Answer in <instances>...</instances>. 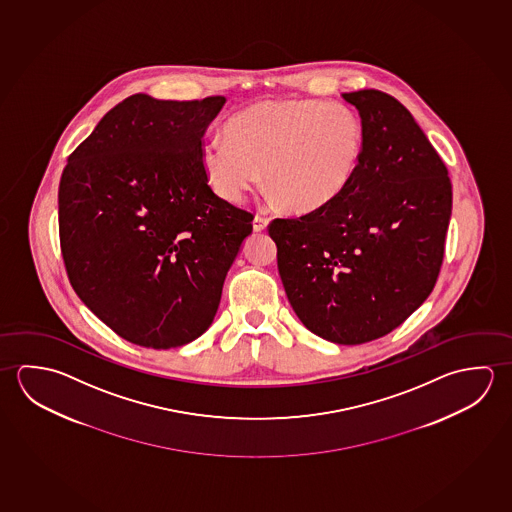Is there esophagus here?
Wrapping results in <instances>:
<instances>
[{
	"label": "esophagus",
	"instance_id": "1",
	"mask_svg": "<svg viewBox=\"0 0 512 512\" xmlns=\"http://www.w3.org/2000/svg\"><path fill=\"white\" fill-rule=\"evenodd\" d=\"M270 220L267 217H263V215H256L254 220H252V227H254V231H265L267 227H269Z\"/></svg>",
	"mask_w": 512,
	"mask_h": 512
}]
</instances>
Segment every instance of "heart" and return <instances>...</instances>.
<instances>
[{
    "label": "heart",
    "instance_id": "1",
    "mask_svg": "<svg viewBox=\"0 0 512 512\" xmlns=\"http://www.w3.org/2000/svg\"><path fill=\"white\" fill-rule=\"evenodd\" d=\"M226 139L208 138L199 163L211 190L240 202L265 181L286 209L313 213L330 206L353 181L364 127L347 105L321 100H267L234 113Z\"/></svg>",
    "mask_w": 512,
    "mask_h": 512
}]
</instances>
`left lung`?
I'll list each match as a JSON object with an SVG mask.
<instances>
[{
    "label": "left lung",
    "mask_w": 512,
    "mask_h": 512,
    "mask_svg": "<svg viewBox=\"0 0 512 512\" xmlns=\"http://www.w3.org/2000/svg\"><path fill=\"white\" fill-rule=\"evenodd\" d=\"M364 127L355 177L330 206L269 227L286 297L308 330L356 346L398 328L434 290L451 217L448 170L394 96L344 93Z\"/></svg>",
    "instance_id": "left-lung-1"
}]
</instances>
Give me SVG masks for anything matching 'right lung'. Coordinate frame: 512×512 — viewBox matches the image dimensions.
<instances>
[{
  "label": "right lung",
  "instance_id": "1",
  "mask_svg": "<svg viewBox=\"0 0 512 512\" xmlns=\"http://www.w3.org/2000/svg\"><path fill=\"white\" fill-rule=\"evenodd\" d=\"M224 104V96H129L62 172L59 233L71 286L132 344L170 349L208 330L252 233L251 215L217 197L200 168L202 136Z\"/></svg>",
  "mask_w": 512,
  "mask_h": 512
}]
</instances>
